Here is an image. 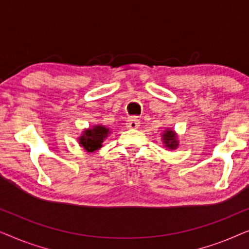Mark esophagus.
Segmentation results:
<instances>
[{"instance_id": "1", "label": "esophagus", "mask_w": 249, "mask_h": 249, "mask_svg": "<svg viewBox=\"0 0 249 249\" xmlns=\"http://www.w3.org/2000/svg\"><path fill=\"white\" fill-rule=\"evenodd\" d=\"M125 125L130 129H137L139 125H141V121H139V119L137 117H131L128 119L127 122H125Z\"/></svg>"}]
</instances>
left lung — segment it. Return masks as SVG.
<instances>
[{
  "instance_id": "8db88e82",
  "label": "left lung",
  "mask_w": 249,
  "mask_h": 249,
  "mask_svg": "<svg viewBox=\"0 0 249 249\" xmlns=\"http://www.w3.org/2000/svg\"><path fill=\"white\" fill-rule=\"evenodd\" d=\"M163 141L165 142L166 147L175 149L178 146V142H177V136L175 131L172 130H166L165 134L163 135Z\"/></svg>"
}]
</instances>
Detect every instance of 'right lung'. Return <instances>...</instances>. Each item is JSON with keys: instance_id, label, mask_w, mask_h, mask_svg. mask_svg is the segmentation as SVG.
Wrapping results in <instances>:
<instances>
[{"instance_id": "right-lung-1", "label": "right lung", "mask_w": 249, "mask_h": 249, "mask_svg": "<svg viewBox=\"0 0 249 249\" xmlns=\"http://www.w3.org/2000/svg\"><path fill=\"white\" fill-rule=\"evenodd\" d=\"M108 135V129L103 125H96L93 129H88L80 137L79 144L87 152H94L102 147V142Z\"/></svg>"}]
</instances>
